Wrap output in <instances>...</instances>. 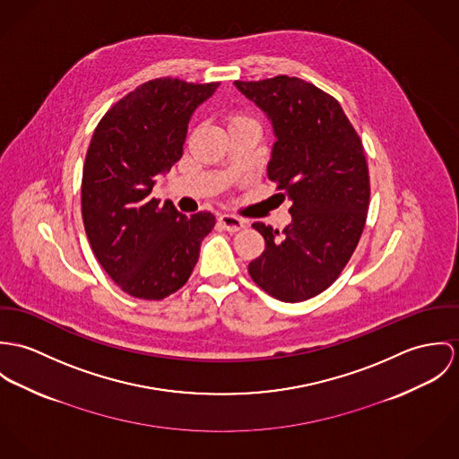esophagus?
Segmentation results:
<instances>
[{"instance_id":"obj_1","label":"esophagus","mask_w":459,"mask_h":459,"mask_svg":"<svg viewBox=\"0 0 459 459\" xmlns=\"http://www.w3.org/2000/svg\"><path fill=\"white\" fill-rule=\"evenodd\" d=\"M218 221L229 232H238V230H241L245 227V220H241V218H238L234 214H220Z\"/></svg>"}]
</instances>
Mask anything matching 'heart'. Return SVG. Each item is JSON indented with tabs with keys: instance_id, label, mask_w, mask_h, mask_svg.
Returning <instances> with one entry per match:
<instances>
[{
	"instance_id": "b5f03b06",
	"label": "heart",
	"mask_w": 459,
	"mask_h": 459,
	"mask_svg": "<svg viewBox=\"0 0 459 459\" xmlns=\"http://www.w3.org/2000/svg\"><path fill=\"white\" fill-rule=\"evenodd\" d=\"M241 121H248V119H245V117H236V119L230 121V125H232V123H241Z\"/></svg>"
}]
</instances>
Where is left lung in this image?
<instances>
[{"label": "left lung", "mask_w": 459, "mask_h": 459, "mask_svg": "<svg viewBox=\"0 0 459 459\" xmlns=\"http://www.w3.org/2000/svg\"><path fill=\"white\" fill-rule=\"evenodd\" d=\"M234 86L271 123L276 143L267 176L292 203L281 232L252 225L265 250L248 273L269 296L306 301L338 278L362 234L369 203L364 150L338 100L309 82L278 75Z\"/></svg>", "instance_id": "obj_1"}]
</instances>
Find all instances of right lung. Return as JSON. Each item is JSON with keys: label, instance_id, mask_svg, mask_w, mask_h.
I'll list each match as a JSON object with an SVG mask.
<instances>
[{"label": "right lung", "instance_id": "add662e5", "mask_svg": "<svg viewBox=\"0 0 459 459\" xmlns=\"http://www.w3.org/2000/svg\"><path fill=\"white\" fill-rule=\"evenodd\" d=\"M220 82L154 79L107 110L82 170V220L105 273L139 299H163L190 278L216 218L152 197L181 158L188 123Z\"/></svg>", "mask_w": 459, "mask_h": 459}]
</instances>
